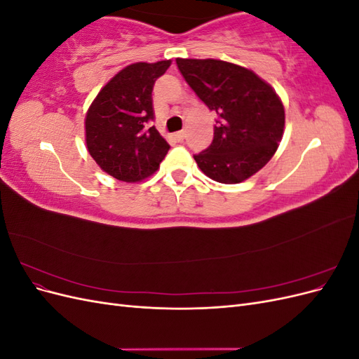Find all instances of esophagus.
Here are the masks:
<instances>
[{
	"label": "esophagus",
	"mask_w": 359,
	"mask_h": 359,
	"mask_svg": "<svg viewBox=\"0 0 359 359\" xmlns=\"http://www.w3.org/2000/svg\"><path fill=\"white\" fill-rule=\"evenodd\" d=\"M175 137H177L178 142H182L184 137H186V132H184V130H181V132H177V133H175Z\"/></svg>",
	"instance_id": "esophagus-1"
}]
</instances>
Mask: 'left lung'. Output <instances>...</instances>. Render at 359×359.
Returning <instances> with one entry per match:
<instances>
[{"label": "left lung", "instance_id": "1", "mask_svg": "<svg viewBox=\"0 0 359 359\" xmlns=\"http://www.w3.org/2000/svg\"><path fill=\"white\" fill-rule=\"evenodd\" d=\"M190 88L219 114L210 148L194 156L199 169L222 184H240L273 158L285 132V106L268 82L233 62L177 58Z\"/></svg>", "mask_w": 359, "mask_h": 359}]
</instances>
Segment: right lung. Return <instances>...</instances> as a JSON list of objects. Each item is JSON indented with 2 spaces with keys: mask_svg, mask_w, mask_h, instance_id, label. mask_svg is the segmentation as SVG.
Instances as JSON below:
<instances>
[{
  "mask_svg": "<svg viewBox=\"0 0 359 359\" xmlns=\"http://www.w3.org/2000/svg\"><path fill=\"white\" fill-rule=\"evenodd\" d=\"M170 64H130L103 86L86 111V148L107 175L139 182L158 170L170 147L154 126L149 127L153 88Z\"/></svg>",
  "mask_w": 359,
  "mask_h": 359,
  "instance_id": "1",
  "label": "right lung"
}]
</instances>
